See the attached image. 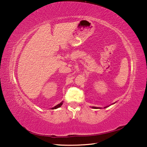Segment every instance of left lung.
<instances>
[{
	"instance_id": "1",
	"label": "left lung",
	"mask_w": 147,
	"mask_h": 147,
	"mask_svg": "<svg viewBox=\"0 0 147 147\" xmlns=\"http://www.w3.org/2000/svg\"><path fill=\"white\" fill-rule=\"evenodd\" d=\"M93 108H95V109H98V108H100V107H92ZM106 107H104V108H106Z\"/></svg>"
}]
</instances>
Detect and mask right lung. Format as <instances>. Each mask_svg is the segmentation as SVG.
Instances as JSON below:
<instances>
[{
    "label": "right lung",
    "instance_id": "right-lung-1",
    "mask_svg": "<svg viewBox=\"0 0 147 147\" xmlns=\"http://www.w3.org/2000/svg\"><path fill=\"white\" fill-rule=\"evenodd\" d=\"M62 104H63V102H60V104H57V106H55L54 107H53V108H51V109H57V108H58V107H61V106L62 105Z\"/></svg>",
    "mask_w": 147,
    "mask_h": 147
}]
</instances>
